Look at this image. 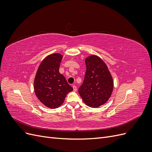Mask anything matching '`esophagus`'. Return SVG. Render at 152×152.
Masks as SVG:
<instances>
[{
  "mask_svg": "<svg viewBox=\"0 0 152 152\" xmlns=\"http://www.w3.org/2000/svg\"><path fill=\"white\" fill-rule=\"evenodd\" d=\"M73 91H74L75 92H76L77 91V87H76V86H75V85H73Z\"/></svg>",
  "mask_w": 152,
  "mask_h": 152,
  "instance_id": "obj_1",
  "label": "esophagus"
}]
</instances>
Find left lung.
I'll return each mask as SVG.
<instances>
[{
    "instance_id": "left-lung-1",
    "label": "left lung",
    "mask_w": 152,
    "mask_h": 152,
    "mask_svg": "<svg viewBox=\"0 0 152 152\" xmlns=\"http://www.w3.org/2000/svg\"><path fill=\"white\" fill-rule=\"evenodd\" d=\"M86 72L79 93L86 105L97 108L107 102L113 89V78L105 63L96 55L85 59Z\"/></svg>"
}]
</instances>
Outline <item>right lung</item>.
I'll use <instances>...</instances> for the list:
<instances>
[{
  "instance_id": "obj_1",
  "label": "right lung",
  "mask_w": 152,
  "mask_h": 152,
  "mask_svg": "<svg viewBox=\"0 0 152 152\" xmlns=\"http://www.w3.org/2000/svg\"><path fill=\"white\" fill-rule=\"evenodd\" d=\"M63 55L54 53L45 57L37 71L34 91L37 97L45 107L56 108L61 106L72 87L59 72Z\"/></svg>"
}]
</instances>
